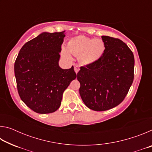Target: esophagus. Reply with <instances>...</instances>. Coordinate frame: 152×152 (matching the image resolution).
<instances>
[{"instance_id":"obj_1","label":"esophagus","mask_w":152,"mask_h":152,"mask_svg":"<svg viewBox=\"0 0 152 152\" xmlns=\"http://www.w3.org/2000/svg\"><path fill=\"white\" fill-rule=\"evenodd\" d=\"M74 71H75V72L77 74L80 70V66L78 65V64H74Z\"/></svg>"}]
</instances>
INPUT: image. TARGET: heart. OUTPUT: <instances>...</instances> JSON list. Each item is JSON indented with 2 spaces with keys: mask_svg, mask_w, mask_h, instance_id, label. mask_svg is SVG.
I'll list each match as a JSON object with an SVG mask.
<instances>
[{
  "mask_svg": "<svg viewBox=\"0 0 152 152\" xmlns=\"http://www.w3.org/2000/svg\"><path fill=\"white\" fill-rule=\"evenodd\" d=\"M104 50V43L102 39L79 35L71 38L68 43L69 51L63 48L62 53L64 56L70 58V52L78 56L79 62L82 65H90L101 58Z\"/></svg>",
  "mask_w": 152,
  "mask_h": 152,
  "instance_id": "heart-1",
  "label": "heart"
}]
</instances>
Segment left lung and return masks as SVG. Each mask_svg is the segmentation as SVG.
Segmentation results:
<instances>
[{
  "label": "left lung",
  "instance_id": "left-lung-1",
  "mask_svg": "<svg viewBox=\"0 0 152 152\" xmlns=\"http://www.w3.org/2000/svg\"><path fill=\"white\" fill-rule=\"evenodd\" d=\"M104 53L94 63L80 67L79 92L87 107L104 111L119 105L134 78V56L121 40L102 36Z\"/></svg>",
  "mask_w": 152,
  "mask_h": 152
}]
</instances>
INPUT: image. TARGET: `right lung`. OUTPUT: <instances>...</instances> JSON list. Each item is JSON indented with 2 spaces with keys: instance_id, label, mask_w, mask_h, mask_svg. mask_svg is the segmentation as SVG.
I'll list each match as a JSON object with an SVG mask.
<instances>
[{
  "instance_id": "add662e5",
  "label": "right lung",
  "mask_w": 152,
  "mask_h": 152,
  "mask_svg": "<svg viewBox=\"0 0 152 152\" xmlns=\"http://www.w3.org/2000/svg\"><path fill=\"white\" fill-rule=\"evenodd\" d=\"M65 31L41 33L23 46L15 62L20 99L35 113L47 114L60 107L62 95L76 78L73 66H59Z\"/></svg>"
}]
</instances>
